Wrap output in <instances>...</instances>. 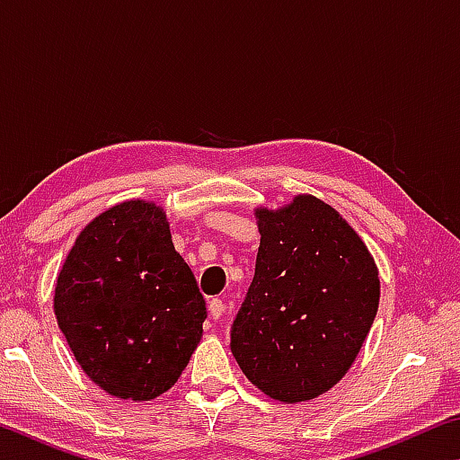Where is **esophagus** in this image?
<instances>
[{
    "mask_svg": "<svg viewBox=\"0 0 460 460\" xmlns=\"http://www.w3.org/2000/svg\"><path fill=\"white\" fill-rule=\"evenodd\" d=\"M223 313H225V305L221 298L208 300V314H211L213 318H219V316H223Z\"/></svg>",
    "mask_w": 460,
    "mask_h": 460,
    "instance_id": "34e87169",
    "label": "esophagus"
}]
</instances>
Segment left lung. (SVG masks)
Listing matches in <instances>:
<instances>
[{
	"instance_id": "8db88e82",
	"label": "left lung",
	"mask_w": 460,
	"mask_h": 460,
	"mask_svg": "<svg viewBox=\"0 0 460 460\" xmlns=\"http://www.w3.org/2000/svg\"><path fill=\"white\" fill-rule=\"evenodd\" d=\"M255 276L231 324L245 377L278 402L313 400L351 367L379 306L367 245L321 199L255 208Z\"/></svg>"
}]
</instances>
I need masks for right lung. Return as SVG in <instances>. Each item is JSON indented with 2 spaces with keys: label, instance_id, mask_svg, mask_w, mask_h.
<instances>
[{
  "label": "right lung",
  "instance_id": "1",
  "mask_svg": "<svg viewBox=\"0 0 460 460\" xmlns=\"http://www.w3.org/2000/svg\"><path fill=\"white\" fill-rule=\"evenodd\" d=\"M54 314L91 381L121 400L172 387L207 318L162 207L119 202L76 237L54 288Z\"/></svg>",
  "mask_w": 460,
  "mask_h": 460
}]
</instances>
